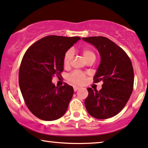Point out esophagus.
Masks as SVG:
<instances>
[{"label": "esophagus", "instance_id": "34e87169", "mask_svg": "<svg viewBox=\"0 0 148 148\" xmlns=\"http://www.w3.org/2000/svg\"><path fill=\"white\" fill-rule=\"evenodd\" d=\"M73 89H74V91L76 92L77 90H79L80 88L78 87V86H73Z\"/></svg>", "mask_w": 148, "mask_h": 148}]
</instances>
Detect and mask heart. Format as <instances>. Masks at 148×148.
<instances>
[{"label": "heart", "mask_w": 148, "mask_h": 148, "mask_svg": "<svg viewBox=\"0 0 148 148\" xmlns=\"http://www.w3.org/2000/svg\"><path fill=\"white\" fill-rule=\"evenodd\" d=\"M73 51L72 49H69V50L65 53L64 60H63L64 66H68V65H69L71 61L73 58ZM82 55H83L84 58L85 59L86 61L89 60V59L96 58L95 53L92 50H90V49H84L82 50ZM68 79L69 80V82L74 84H82L84 83V81H85V75L82 73L74 71L69 75Z\"/></svg>", "instance_id": "obj_1"}]
</instances>
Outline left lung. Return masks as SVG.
<instances>
[{
  "instance_id": "8db88e82",
  "label": "left lung",
  "mask_w": 148,
  "mask_h": 148,
  "mask_svg": "<svg viewBox=\"0 0 148 148\" xmlns=\"http://www.w3.org/2000/svg\"><path fill=\"white\" fill-rule=\"evenodd\" d=\"M95 46L101 57V62L94 76L95 82L102 81L99 91L88 88L85 99L86 110L97 119H107L119 114L131 95L134 72L129 57L114 42L104 36L82 38Z\"/></svg>"
}]
</instances>
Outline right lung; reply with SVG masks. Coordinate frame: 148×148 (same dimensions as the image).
<instances>
[{
  "label": "right lung",
  "instance_id": "1",
  "mask_svg": "<svg viewBox=\"0 0 148 148\" xmlns=\"http://www.w3.org/2000/svg\"><path fill=\"white\" fill-rule=\"evenodd\" d=\"M79 36L49 35L30 46L24 53L19 70V85L22 97L32 114L45 121L60 118L65 114L73 95V88L52 83L54 75L64 70L65 53Z\"/></svg>",
  "mask_w": 148,
  "mask_h": 148
}]
</instances>
